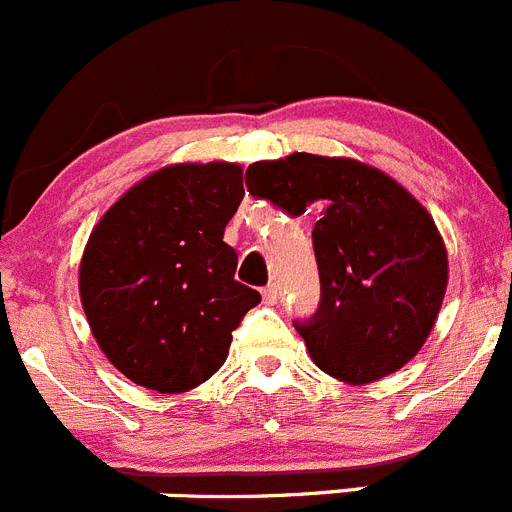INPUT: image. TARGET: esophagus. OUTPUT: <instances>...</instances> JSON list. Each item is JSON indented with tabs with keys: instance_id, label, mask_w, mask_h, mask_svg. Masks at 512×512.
I'll list each match as a JSON object with an SVG mask.
<instances>
[{
	"instance_id": "obj_1",
	"label": "esophagus",
	"mask_w": 512,
	"mask_h": 512,
	"mask_svg": "<svg viewBox=\"0 0 512 512\" xmlns=\"http://www.w3.org/2000/svg\"><path fill=\"white\" fill-rule=\"evenodd\" d=\"M280 298V288L278 285H267V288H262V300H265L267 305H275Z\"/></svg>"
}]
</instances>
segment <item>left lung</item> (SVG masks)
Listing matches in <instances>:
<instances>
[{
  "instance_id": "left-lung-1",
  "label": "left lung",
  "mask_w": 512,
  "mask_h": 512,
  "mask_svg": "<svg viewBox=\"0 0 512 512\" xmlns=\"http://www.w3.org/2000/svg\"><path fill=\"white\" fill-rule=\"evenodd\" d=\"M245 184L293 217L321 207L313 227L321 303L295 321L315 366L369 384L412 361L447 290V250L427 209L384 171L353 159L257 161Z\"/></svg>"
}]
</instances>
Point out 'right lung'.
<instances>
[{"label":"right lung","instance_id":"right-lung-1","mask_svg":"<svg viewBox=\"0 0 512 512\" xmlns=\"http://www.w3.org/2000/svg\"><path fill=\"white\" fill-rule=\"evenodd\" d=\"M242 197V166L174 164L138 181L95 224L80 300L100 351L133 384L159 394L204 384L260 303L234 280L237 252L222 240Z\"/></svg>","mask_w":512,"mask_h":512}]
</instances>
